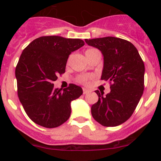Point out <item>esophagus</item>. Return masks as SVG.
<instances>
[{"mask_svg":"<svg viewBox=\"0 0 161 161\" xmlns=\"http://www.w3.org/2000/svg\"><path fill=\"white\" fill-rule=\"evenodd\" d=\"M88 92H89V90L86 89V88H83V94H84V95H86V94L88 93Z\"/></svg>","mask_w":161,"mask_h":161,"instance_id":"obj_1","label":"esophagus"}]
</instances>
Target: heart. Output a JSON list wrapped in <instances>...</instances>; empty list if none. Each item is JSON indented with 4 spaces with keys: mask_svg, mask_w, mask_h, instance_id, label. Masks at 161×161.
Listing matches in <instances>:
<instances>
[{
    "mask_svg": "<svg viewBox=\"0 0 161 161\" xmlns=\"http://www.w3.org/2000/svg\"><path fill=\"white\" fill-rule=\"evenodd\" d=\"M95 51V49H88L86 51V53H88V52H92V51ZM89 77L88 75H79L78 77V82H82V83H86L87 81L88 80Z\"/></svg>",
    "mask_w": 161,
    "mask_h": 161,
    "instance_id": "obj_1",
    "label": "heart"
}]
</instances>
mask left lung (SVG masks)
Returning a JSON list of instances; mask_svg holds the SVG:
<instances>
[{"mask_svg":"<svg viewBox=\"0 0 161 161\" xmlns=\"http://www.w3.org/2000/svg\"><path fill=\"white\" fill-rule=\"evenodd\" d=\"M104 56L101 80L108 81L110 92L96 90L98 101L92 106V115L104 126H117L132 116L144 91L145 65L138 50L128 41L116 38L85 39Z\"/></svg>","mask_w":161,"mask_h":161,"instance_id":"left-lung-1","label":"left lung"}]
</instances>
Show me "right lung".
<instances>
[{
    "instance_id": "obj_1",
    "label": "right lung",
    "mask_w": 161,
    "mask_h": 161,
    "mask_svg": "<svg viewBox=\"0 0 161 161\" xmlns=\"http://www.w3.org/2000/svg\"><path fill=\"white\" fill-rule=\"evenodd\" d=\"M84 45L79 38L42 36L23 50L15 70L18 96L36 124L55 128L69 118L71 101L82 95V88L70 84L62 90L55 88L53 82L65 73L70 53Z\"/></svg>"
}]
</instances>
